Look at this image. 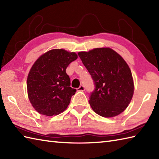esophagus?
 Masks as SVG:
<instances>
[{"label":"esophagus","instance_id":"obj_1","mask_svg":"<svg viewBox=\"0 0 159 159\" xmlns=\"http://www.w3.org/2000/svg\"><path fill=\"white\" fill-rule=\"evenodd\" d=\"M77 89H78V91L83 92V91H84V90H85V87H84L83 85H80Z\"/></svg>","mask_w":159,"mask_h":159}]
</instances>
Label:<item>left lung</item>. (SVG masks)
<instances>
[{
  "mask_svg": "<svg viewBox=\"0 0 159 159\" xmlns=\"http://www.w3.org/2000/svg\"><path fill=\"white\" fill-rule=\"evenodd\" d=\"M96 85L89 102L94 112L105 118L122 113L131 102L134 85L123 58L110 48L78 53Z\"/></svg>",
  "mask_w": 159,
  "mask_h": 159,
  "instance_id": "left-lung-1",
  "label": "left lung"
}]
</instances>
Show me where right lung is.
<instances>
[{
    "instance_id": "1",
    "label": "right lung",
    "mask_w": 159,
    "mask_h": 159,
    "mask_svg": "<svg viewBox=\"0 0 159 159\" xmlns=\"http://www.w3.org/2000/svg\"><path fill=\"white\" fill-rule=\"evenodd\" d=\"M75 52L54 49L34 62L27 79V95L37 112L52 116L66 110L76 90L70 87L66 68L76 60Z\"/></svg>"
}]
</instances>
